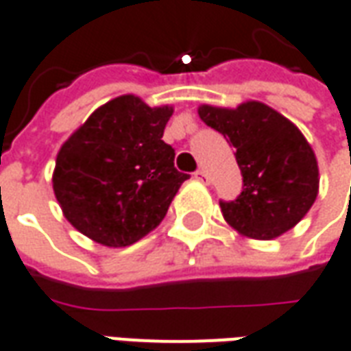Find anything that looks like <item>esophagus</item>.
Returning a JSON list of instances; mask_svg holds the SVG:
<instances>
[{
    "label": "esophagus",
    "mask_w": 351,
    "mask_h": 351,
    "mask_svg": "<svg viewBox=\"0 0 351 351\" xmlns=\"http://www.w3.org/2000/svg\"><path fill=\"white\" fill-rule=\"evenodd\" d=\"M195 178L198 181H202V183H210V178H208V173L204 170H196L195 171Z\"/></svg>",
    "instance_id": "obj_1"
}]
</instances>
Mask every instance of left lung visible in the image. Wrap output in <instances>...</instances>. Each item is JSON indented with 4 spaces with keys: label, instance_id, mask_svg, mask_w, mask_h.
<instances>
[{
    "label": "left lung",
    "instance_id": "1",
    "mask_svg": "<svg viewBox=\"0 0 351 351\" xmlns=\"http://www.w3.org/2000/svg\"><path fill=\"white\" fill-rule=\"evenodd\" d=\"M198 115L236 149L242 193L219 200L228 225L257 240H272L295 227L319 187L314 151L299 128L261 101L236 109L202 106Z\"/></svg>",
    "mask_w": 351,
    "mask_h": 351
}]
</instances>
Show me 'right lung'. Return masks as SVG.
<instances>
[{
    "mask_svg": "<svg viewBox=\"0 0 351 351\" xmlns=\"http://www.w3.org/2000/svg\"><path fill=\"white\" fill-rule=\"evenodd\" d=\"M173 109L119 96L92 113L62 145L52 187L66 219L109 247H124L160 225L189 173L173 166L162 134Z\"/></svg>",
    "mask_w": 351,
    "mask_h": 351,
    "instance_id": "right-lung-1",
    "label": "right lung"
}]
</instances>
